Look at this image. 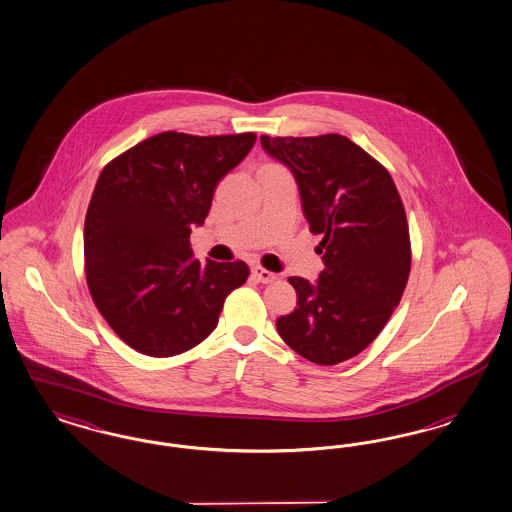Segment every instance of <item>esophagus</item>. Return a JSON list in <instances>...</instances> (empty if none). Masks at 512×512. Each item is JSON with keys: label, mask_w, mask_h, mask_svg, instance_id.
I'll return each instance as SVG.
<instances>
[{"label": "esophagus", "mask_w": 512, "mask_h": 512, "mask_svg": "<svg viewBox=\"0 0 512 512\" xmlns=\"http://www.w3.org/2000/svg\"><path fill=\"white\" fill-rule=\"evenodd\" d=\"M251 274L261 283H272L276 280V274L270 272V270H266L263 266H253V268H251Z\"/></svg>", "instance_id": "34e87169"}]
</instances>
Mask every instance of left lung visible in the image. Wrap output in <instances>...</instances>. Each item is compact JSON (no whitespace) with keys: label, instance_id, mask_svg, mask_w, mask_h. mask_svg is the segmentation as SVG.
Returning <instances> with one entry per match:
<instances>
[{"label":"left lung","instance_id":"left-lung-1","mask_svg":"<svg viewBox=\"0 0 512 512\" xmlns=\"http://www.w3.org/2000/svg\"><path fill=\"white\" fill-rule=\"evenodd\" d=\"M270 157L297 179L304 217L321 234L318 283L291 276L297 308L276 321L283 342L318 365L363 352L405 293L410 236L388 170L340 134L261 136Z\"/></svg>","mask_w":512,"mask_h":512}]
</instances>
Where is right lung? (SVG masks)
<instances>
[{"label":"right lung","instance_id":"1","mask_svg":"<svg viewBox=\"0 0 512 512\" xmlns=\"http://www.w3.org/2000/svg\"><path fill=\"white\" fill-rule=\"evenodd\" d=\"M253 132H162L111 160L85 217L90 295L136 352L172 357L212 335L244 261L200 265L191 229L202 225L219 181L251 151Z\"/></svg>","mask_w":512,"mask_h":512}]
</instances>
